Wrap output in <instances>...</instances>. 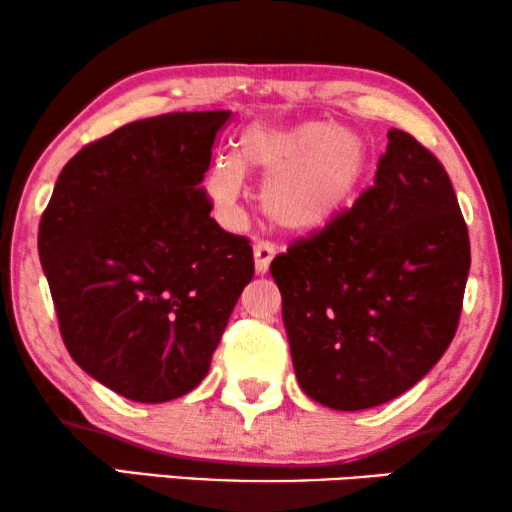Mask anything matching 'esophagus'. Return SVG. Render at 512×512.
Here are the masks:
<instances>
[{
	"mask_svg": "<svg viewBox=\"0 0 512 512\" xmlns=\"http://www.w3.org/2000/svg\"><path fill=\"white\" fill-rule=\"evenodd\" d=\"M275 254H277L275 244H270V242L254 244V265H256L258 275H265V272L270 270V261L275 258Z\"/></svg>",
	"mask_w": 512,
	"mask_h": 512,
	"instance_id": "esophagus-1",
	"label": "esophagus"
}]
</instances>
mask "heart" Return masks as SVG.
Masks as SVG:
<instances>
[{"mask_svg":"<svg viewBox=\"0 0 512 512\" xmlns=\"http://www.w3.org/2000/svg\"><path fill=\"white\" fill-rule=\"evenodd\" d=\"M373 165V146L361 132L326 121L291 125L249 123L237 156L216 158L205 193L226 226L242 219L244 172L263 179L261 207L277 228L312 233L345 212Z\"/></svg>","mask_w":512,"mask_h":512,"instance_id":"b5f03b06","label":"heart"}]
</instances>
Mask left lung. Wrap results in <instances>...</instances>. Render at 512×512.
<instances>
[{"label": "left lung", "mask_w": 512, "mask_h": 512, "mask_svg": "<svg viewBox=\"0 0 512 512\" xmlns=\"http://www.w3.org/2000/svg\"><path fill=\"white\" fill-rule=\"evenodd\" d=\"M387 137L375 186L270 265L300 389L333 410L387 403L436 366L471 270L445 167L408 132Z\"/></svg>", "instance_id": "left-lung-1"}]
</instances>
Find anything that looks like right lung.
Masks as SVG:
<instances>
[{
	"instance_id": "right-lung-1",
	"label": "right lung",
	"mask_w": 512,
	"mask_h": 512,
	"mask_svg": "<svg viewBox=\"0 0 512 512\" xmlns=\"http://www.w3.org/2000/svg\"><path fill=\"white\" fill-rule=\"evenodd\" d=\"M230 111L123 125L62 167L39 258L62 340L104 387L165 403L205 380L244 286L247 237L209 212L202 179Z\"/></svg>"
}]
</instances>
